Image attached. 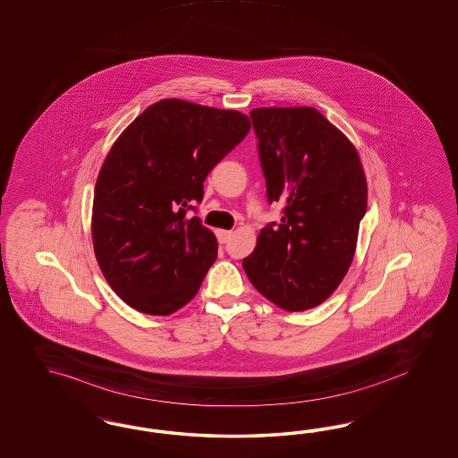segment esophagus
<instances>
[{"label": "esophagus", "instance_id": "34e87169", "mask_svg": "<svg viewBox=\"0 0 458 458\" xmlns=\"http://www.w3.org/2000/svg\"><path fill=\"white\" fill-rule=\"evenodd\" d=\"M216 236H218V242H220V243H226V242H230V238L233 236V232H228V230H218V232H216Z\"/></svg>", "mask_w": 458, "mask_h": 458}]
</instances>
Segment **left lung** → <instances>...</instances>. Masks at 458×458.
<instances>
[{
  "instance_id": "1",
  "label": "left lung",
  "mask_w": 458,
  "mask_h": 458,
  "mask_svg": "<svg viewBox=\"0 0 458 458\" xmlns=\"http://www.w3.org/2000/svg\"><path fill=\"white\" fill-rule=\"evenodd\" d=\"M268 201L285 205L260 230L243 268L251 285L289 312L322 304L354 259L368 184L352 142L314 107L250 112Z\"/></svg>"
}]
</instances>
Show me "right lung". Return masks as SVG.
<instances>
[{
  "label": "right lung",
  "mask_w": 458,
  "mask_h": 458,
  "mask_svg": "<svg viewBox=\"0 0 458 458\" xmlns=\"http://www.w3.org/2000/svg\"><path fill=\"white\" fill-rule=\"evenodd\" d=\"M249 131L242 112L165 98L112 144L96 182L92 242L104 277L125 304L169 316L199 291L218 243L186 211Z\"/></svg>",
  "instance_id": "obj_1"
}]
</instances>
